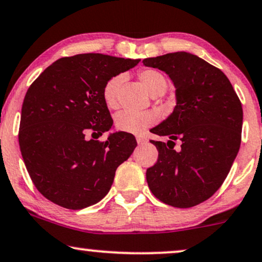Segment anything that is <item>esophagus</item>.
I'll return each instance as SVG.
<instances>
[{
    "instance_id": "34e87169",
    "label": "esophagus",
    "mask_w": 262,
    "mask_h": 262,
    "mask_svg": "<svg viewBox=\"0 0 262 262\" xmlns=\"http://www.w3.org/2000/svg\"><path fill=\"white\" fill-rule=\"evenodd\" d=\"M137 141H138V144H144V143H146V141H147V138L143 137V135H138Z\"/></svg>"
}]
</instances>
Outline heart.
I'll return each mask as SVG.
<instances>
[{"instance_id": "b5f03b06", "label": "heart", "mask_w": 262, "mask_h": 262, "mask_svg": "<svg viewBox=\"0 0 262 262\" xmlns=\"http://www.w3.org/2000/svg\"><path fill=\"white\" fill-rule=\"evenodd\" d=\"M125 77L124 74H117L110 78L103 85L102 97L106 106L111 110H116L119 106L118 94ZM141 84L146 88L150 95L161 96L167 90V79L161 72L156 69H144L139 73ZM157 122V115L155 112H130L122 111L116 115L115 125L118 130L125 133L140 134L145 129L154 125Z\"/></svg>"}]
</instances>
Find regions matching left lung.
<instances>
[{"mask_svg":"<svg viewBox=\"0 0 262 262\" xmlns=\"http://www.w3.org/2000/svg\"><path fill=\"white\" fill-rule=\"evenodd\" d=\"M143 63L168 74L177 97L172 115L151 129L169 140H150L159 159L146 169L147 184L162 203L181 209L196 206L219 190L237 156L241 100L221 69L189 52L145 58ZM177 140L181 147L176 151Z\"/></svg>","mask_w":262,"mask_h":262,"instance_id":"left-lung-1","label":"left lung"}]
</instances>
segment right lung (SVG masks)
<instances>
[{
    "label": "right lung",
    "instance_id": "1",
    "mask_svg": "<svg viewBox=\"0 0 262 262\" xmlns=\"http://www.w3.org/2000/svg\"><path fill=\"white\" fill-rule=\"evenodd\" d=\"M139 62L81 53L57 59L30 85L18 139L31 181L46 199L80 210L108 193L137 140L125 132L97 140L113 124L102 89L110 78Z\"/></svg>",
    "mask_w": 262,
    "mask_h": 262
}]
</instances>
